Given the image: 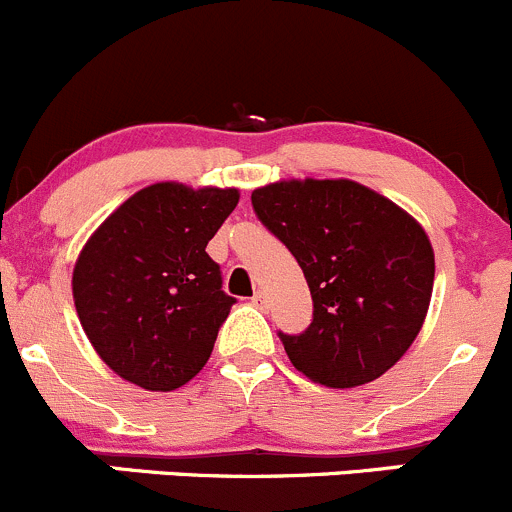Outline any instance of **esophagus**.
<instances>
[{"label":"esophagus","instance_id":"1","mask_svg":"<svg viewBox=\"0 0 512 512\" xmlns=\"http://www.w3.org/2000/svg\"><path fill=\"white\" fill-rule=\"evenodd\" d=\"M252 305H255V307H265L267 305L265 292H255V295H252Z\"/></svg>","mask_w":512,"mask_h":512}]
</instances>
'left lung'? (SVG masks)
Returning a JSON list of instances; mask_svg holds the SVG:
<instances>
[{
  "mask_svg": "<svg viewBox=\"0 0 512 512\" xmlns=\"http://www.w3.org/2000/svg\"><path fill=\"white\" fill-rule=\"evenodd\" d=\"M257 220L295 255L312 295L292 365L325 388H357L405 355L428 315L435 257L423 227L350 180H290L252 192Z\"/></svg>",
  "mask_w": 512,
  "mask_h": 512,
  "instance_id": "1",
  "label": "left lung"
}]
</instances>
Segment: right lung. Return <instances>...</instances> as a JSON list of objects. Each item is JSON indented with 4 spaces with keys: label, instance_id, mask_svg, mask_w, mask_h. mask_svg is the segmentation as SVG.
<instances>
[{
    "label": "right lung",
    "instance_id": "right-lung-1",
    "mask_svg": "<svg viewBox=\"0 0 512 512\" xmlns=\"http://www.w3.org/2000/svg\"><path fill=\"white\" fill-rule=\"evenodd\" d=\"M240 192L160 182L119 205L74 265L79 322L97 355L145 390H177L210 360L235 297L205 252Z\"/></svg>",
    "mask_w": 512,
    "mask_h": 512
}]
</instances>
